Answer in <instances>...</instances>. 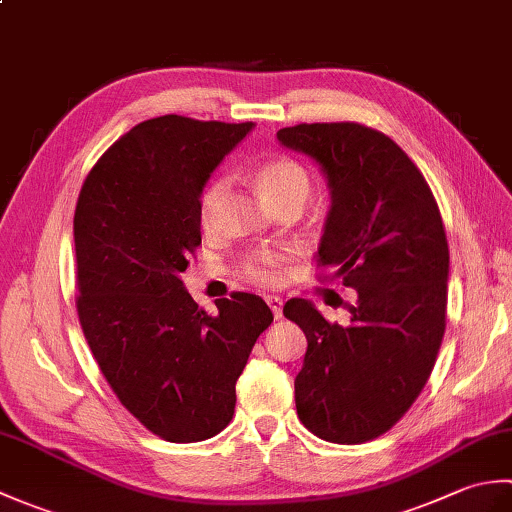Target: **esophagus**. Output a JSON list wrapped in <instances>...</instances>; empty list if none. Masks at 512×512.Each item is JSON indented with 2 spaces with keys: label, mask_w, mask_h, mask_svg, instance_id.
<instances>
[{
  "label": "esophagus",
  "mask_w": 512,
  "mask_h": 512,
  "mask_svg": "<svg viewBox=\"0 0 512 512\" xmlns=\"http://www.w3.org/2000/svg\"><path fill=\"white\" fill-rule=\"evenodd\" d=\"M266 303H268V308L273 310V317L281 319V314H284V299L270 295V297H266Z\"/></svg>",
  "instance_id": "obj_1"
}]
</instances>
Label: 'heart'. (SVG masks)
Instances as JSON below:
<instances>
[{"label": "heart", "mask_w": 512, "mask_h": 512, "mask_svg": "<svg viewBox=\"0 0 512 512\" xmlns=\"http://www.w3.org/2000/svg\"><path fill=\"white\" fill-rule=\"evenodd\" d=\"M255 182L264 200L273 206L275 211L281 209H301L310 198L312 180L308 171L303 169L297 160L277 156L259 165L255 171ZM228 184L222 178L211 180L200 193L198 200V220L204 231H213L220 217L222 204L226 198ZM284 255L273 253H255L244 259V275L255 281V284H277L281 277V262Z\"/></svg>", "instance_id": "obj_1"}]
</instances>
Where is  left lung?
<instances>
[{
  "instance_id": "left-lung-1",
  "label": "left lung",
  "mask_w": 512,
  "mask_h": 512,
  "mask_svg": "<svg viewBox=\"0 0 512 512\" xmlns=\"http://www.w3.org/2000/svg\"><path fill=\"white\" fill-rule=\"evenodd\" d=\"M277 140L328 178L317 264L358 292L347 325L325 321L306 299L284 306L308 339L297 413L321 440L361 444L405 416L436 365L447 328V233L427 180L383 132L301 123Z\"/></svg>"
}]
</instances>
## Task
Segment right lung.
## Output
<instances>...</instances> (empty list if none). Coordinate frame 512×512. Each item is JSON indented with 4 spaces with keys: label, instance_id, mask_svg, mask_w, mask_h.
I'll return each instance as SVG.
<instances>
[{
    "label": "right lung",
    "instance_id": "obj_1",
    "mask_svg": "<svg viewBox=\"0 0 512 512\" xmlns=\"http://www.w3.org/2000/svg\"><path fill=\"white\" fill-rule=\"evenodd\" d=\"M253 123L167 114L138 123L85 178L74 211L76 312L121 405L167 442H200L235 413V383L270 323L248 292L211 317L180 275L202 244L198 200Z\"/></svg>",
    "mask_w": 512,
    "mask_h": 512
}]
</instances>
